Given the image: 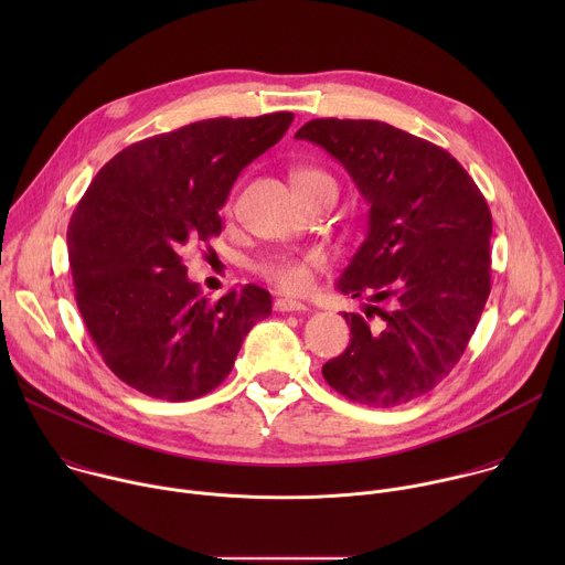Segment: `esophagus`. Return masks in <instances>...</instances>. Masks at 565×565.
Returning a JSON list of instances; mask_svg holds the SVG:
<instances>
[{"label":"esophagus","mask_w":565,"mask_h":565,"mask_svg":"<svg viewBox=\"0 0 565 565\" xmlns=\"http://www.w3.org/2000/svg\"><path fill=\"white\" fill-rule=\"evenodd\" d=\"M275 310L292 312V310H306V306L301 301H295V299H288V297H279V299H275Z\"/></svg>","instance_id":"obj_1"}]
</instances>
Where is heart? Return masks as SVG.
<instances>
[{"label":"heart","instance_id":"heart-1","mask_svg":"<svg viewBox=\"0 0 565 565\" xmlns=\"http://www.w3.org/2000/svg\"><path fill=\"white\" fill-rule=\"evenodd\" d=\"M290 181L297 192L335 185V181L329 172L319 170V168H310V166L292 168ZM324 268H327V259L319 253H308L303 257H273V259H266L259 264V273L270 284H275L284 292H292V295H303V292L312 290L317 273Z\"/></svg>","mask_w":565,"mask_h":565}]
</instances>
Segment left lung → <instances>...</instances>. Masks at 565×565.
Segmentation results:
<instances>
[{"instance_id":"left-lung-1","label":"left lung","mask_w":565,"mask_h":565,"mask_svg":"<svg viewBox=\"0 0 565 565\" xmlns=\"http://www.w3.org/2000/svg\"><path fill=\"white\" fill-rule=\"evenodd\" d=\"M295 138L338 158L369 203V234L338 288L366 297L380 324L344 312L351 344L321 375L360 405H405L449 375L486 308L488 201L449 151L380 120L317 118Z\"/></svg>"}]
</instances>
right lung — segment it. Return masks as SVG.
Instances as JSON below:
<instances>
[{
  "label": "right lung",
  "mask_w": 565,
  "mask_h": 565,
  "mask_svg": "<svg viewBox=\"0 0 565 565\" xmlns=\"http://www.w3.org/2000/svg\"><path fill=\"white\" fill-rule=\"evenodd\" d=\"M292 118H210L145 138L116 153L79 199L66 232L75 301L125 384L168 402L201 397L270 315V292L255 284L203 297L181 250L221 234L218 210L236 177Z\"/></svg>",
  "instance_id": "1"
}]
</instances>
